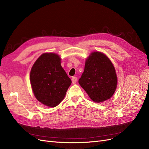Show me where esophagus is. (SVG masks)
I'll return each mask as SVG.
<instances>
[{
  "mask_svg": "<svg viewBox=\"0 0 149 149\" xmlns=\"http://www.w3.org/2000/svg\"><path fill=\"white\" fill-rule=\"evenodd\" d=\"M71 81H72V83L75 84L76 81H77V78H76V76H73V77H72Z\"/></svg>",
  "mask_w": 149,
  "mask_h": 149,
  "instance_id": "esophagus-1",
  "label": "esophagus"
}]
</instances>
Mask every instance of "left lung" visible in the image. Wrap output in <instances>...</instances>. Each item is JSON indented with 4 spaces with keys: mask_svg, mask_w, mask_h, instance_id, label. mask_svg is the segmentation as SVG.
<instances>
[{
    "mask_svg": "<svg viewBox=\"0 0 149 149\" xmlns=\"http://www.w3.org/2000/svg\"><path fill=\"white\" fill-rule=\"evenodd\" d=\"M78 82L93 101L101 102L113 95L118 77L108 57L102 53L94 52L86 60L84 70Z\"/></svg>",
    "mask_w": 149,
    "mask_h": 149,
    "instance_id": "obj_1",
    "label": "left lung"
}]
</instances>
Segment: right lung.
Returning <instances> with one entry per match:
<instances>
[{
	"label": "right lung",
	"instance_id": "1",
	"mask_svg": "<svg viewBox=\"0 0 149 149\" xmlns=\"http://www.w3.org/2000/svg\"><path fill=\"white\" fill-rule=\"evenodd\" d=\"M30 83L37 100L53 107L63 100L71 80L61 66L56 53H45L36 60L31 69Z\"/></svg>",
	"mask_w": 149,
	"mask_h": 149
}]
</instances>
